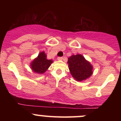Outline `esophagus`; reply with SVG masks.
I'll return each instance as SVG.
<instances>
[{
  "label": "esophagus",
  "instance_id": "1",
  "mask_svg": "<svg viewBox=\"0 0 121 121\" xmlns=\"http://www.w3.org/2000/svg\"><path fill=\"white\" fill-rule=\"evenodd\" d=\"M62 59H63L62 57H59L57 58V60L59 61H61V60H62Z\"/></svg>",
  "mask_w": 121,
  "mask_h": 121
}]
</instances>
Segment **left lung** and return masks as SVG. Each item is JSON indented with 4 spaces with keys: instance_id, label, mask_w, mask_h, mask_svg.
<instances>
[{
    "instance_id": "left-lung-1",
    "label": "left lung",
    "mask_w": 121,
    "mask_h": 121,
    "mask_svg": "<svg viewBox=\"0 0 121 121\" xmlns=\"http://www.w3.org/2000/svg\"><path fill=\"white\" fill-rule=\"evenodd\" d=\"M67 62L70 74L76 81L86 80L93 74V65L82 55H72Z\"/></svg>"
}]
</instances>
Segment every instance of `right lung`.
<instances>
[{
    "instance_id": "add662e5",
    "label": "right lung",
    "mask_w": 121,
    "mask_h": 121,
    "mask_svg": "<svg viewBox=\"0 0 121 121\" xmlns=\"http://www.w3.org/2000/svg\"><path fill=\"white\" fill-rule=\"evenodd\" d=\"M53 62L52 60L47 59V55L44 51H42L39 54L38 56L31 62L30 67L35 73L37 74H43L49 68Z\"/></svg>"
}]
</instances>
